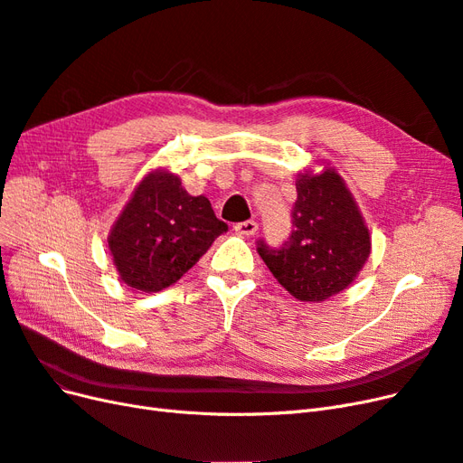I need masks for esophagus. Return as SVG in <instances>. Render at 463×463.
I'll return each mask as SVG.
<instances>
[{
	"mask_svg": "<svg viewBox=\"0 0 463 463\" xmlns=\"http://www.w3.org/2000/svg\"><path fill=\"white\" fill-rule=\"evenodd\" d=\"M235 233H240V235H245V237H250V235H255L257 233V230H259V223L255 222V220H247V222H240V223H235Z\"/></svg>",
	"mask_w": 463,
	"mask_h": 463,
	"instance_id": "34e87169",
	"label": "esophagus"
}]
</instances>
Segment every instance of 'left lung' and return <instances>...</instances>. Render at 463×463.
<instances>
[{
	"mask_svg": "<svg viewBox=\"0 0 463 463\" xmlns=\"http://www.w3.org/2000/svg\"><path fill=\"white\" fill-rule=\"evenodd\" d=\"M293 232L279 247L257 250L279 286L299 301L320 303L354 282L371 255V237L354 194L332 167L298 177Z\"/></svg>",
	"mask_w": 463,
	"mask_h": 463,
	"instance_id": "8db88e82",
	"label": "left lung"
}]
</instances>
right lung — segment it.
I'll return each instance as SVG.
<instances>
[{"instance_id": "right-lung-1", "label": "right lung", "mask_w": 463, "mask_h": 463, "mask_svg": "<svg viewBox=\"0 0 463 463\" xmlns=\"http://www.w3.org/2000/svg\"><path fill=\"white\" fill-rule=\"evenodd\" d=\"M223 232L228 223L206 197H191L177 175L158 170L135 189L108 247L123 282L150 293L175 284Z\"/></svg>"}]
</instances>
